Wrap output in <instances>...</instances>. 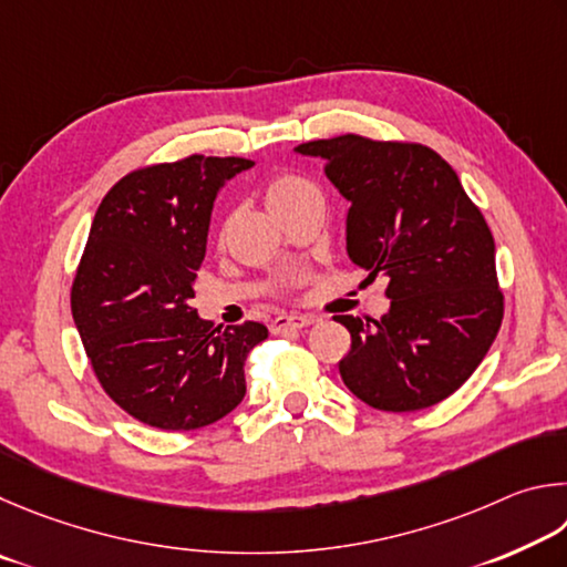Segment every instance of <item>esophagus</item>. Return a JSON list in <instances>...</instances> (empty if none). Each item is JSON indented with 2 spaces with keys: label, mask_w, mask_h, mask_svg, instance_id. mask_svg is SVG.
<instances>
[{
  "label": "esophagus",
  "mask_w": 567,
  "mask_h": 567,
  "mask_svg": "<svg viewBox=\"0 0 567 567\" xmlns=\"http://www.w3.org/2000/svg\"><path fill=\"white\" fill-rule=\"evenodd\" d=\"M306 326H311L309 316H276V319L271 321V331L274 333H289V331L306 329Z\"/></svg>",
  "instance_id": "obj_1"
}]
</instances>
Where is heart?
Listing matches in <instances>:
<instances>
[{
	"mask_svg": "<svg viewBox=\"0 0 567 567\" xmlns=\"http://www.w3.org/2000/svg\"><path fill=\"white\" fill-rule=\"evenodd\" d=\"M316 192V186L309 182V178L296 176V174H278L266 186V204L276 216H281L284 212H289L296 204H301L303 198H309Z\"/></svg>",
	"mask_w": 567,
	"mask_h": 567,
	"instance_id": "heart-1",
	"label": "heart"
}]
</instances>
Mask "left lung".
Listing matches in <instances>:
<instances>
[{
	"label": "left lung",
	"instance_id": "left-lung-1",
	"mask_svg": "<svg viewBox=\"0 0 567 567\" xmlns=\"http://www.w3.org/2000/svg\"><path fill=\"white\" fill-rule=\"evenodd\" d=\"M323 158L351 204L346 251L383 274L391 309L381 321L336 316L351 333L339 363L349 391L371 409L409 413L441 403L471 379L498 336L503 293L495 244L458 174L423 144L359 134L296 146Z\"/></svg>",
	"mask_w": 567,
	"mask_h": 567
}]
</instances>
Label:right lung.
Listing matches in <instances>:
<instances>
[{"label": "right lung", "mask_w": 567, "mask_h": 567, "mask_svg": "<svg viewBox=\"0 0 567 567\" xmlns=\"http://www.w3.org/2000/svg\"><path fill=\"white\" fill-rule=\"evenodd\" d=\"M192 154L136 168L99 204L72 286V316L99 383L162 431L212 425L244 401L264 323L214 329L192 306L218 188L251 168Z\"/></svg>", "instance_id": "1"}]
</instances>
